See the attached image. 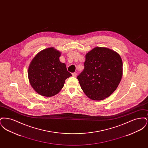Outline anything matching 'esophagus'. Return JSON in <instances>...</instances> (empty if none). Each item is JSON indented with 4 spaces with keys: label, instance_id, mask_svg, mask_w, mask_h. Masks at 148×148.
Instances as JSON below:
<instances>
[{
    "label": "esophagus",
    "instance_id": "esophagus-1",
    "mask_svg": "<svg viewBox=\"0 0 148 148\" xmlns=\"http://www.w3.org/2000/svg\"><path fill=\"white\" fill-rule=\"evenodd\" d=\"M72 76L74 77H76L77 76V73H72Z\"/></svg>",
    "mask_w": 148,
    "mask_h": 148
}]
</instances>
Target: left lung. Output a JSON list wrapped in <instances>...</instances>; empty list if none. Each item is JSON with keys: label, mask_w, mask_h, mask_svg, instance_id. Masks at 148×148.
Returning <instances> with one entry per match:
<instances>
[{"label": "left lung", "mask_w": 148, "mask_h": 148, "mask_svg": "<svg viewBox=\"0 0 148 148\" xmlns=\"http://www.w3.org/2000/svg\"><path fill=\"white\" fill-rule=\"evenodd\" d=\"M84 65L77 79L89 98L103 100L116 90L123 75V62L118 53L96 47L86 54Z\"/></svg>", "instance_id": "1"}]
</instances>
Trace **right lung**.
<instances>
[{
	"instance_id": "1",
	"label": "right lung",
	"mask_w": 148,
	"mask_h": 148,
	"mask_svg": "<svg viewBox=\"0 0 148 148\" xmlns=\"http://www.w3.org/2000/svg\"><path fill=\"white\" fill-rule=\"evenodd\" d=\"M60 52L54 48L40 51L28 68L30 84L39 94L50 97L60 91L65 80L71 76L66 65L59 60Z\"/></svg>"
}]
</instances>
